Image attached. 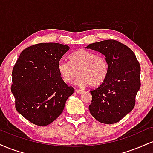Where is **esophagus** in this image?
Returning <instances> with one entry per match:
<instances>
[{
  "label": "esophagus",
  "instance_id": "1",
  "mask_svg": "<svg viewBox=\"0 0 153 153\" xmlns=\"http://www.w3.org/2000/svg\"><path fill=\"white\" fill-rule=\"evenodd\" d=\"M75 91H76V92L78 93V94H82V93L84 92L83 91L80 90V89H76V90H75Z\"/></svg>",
  "mask_w": 153,
  "mask_h": 153
}]
</instances>
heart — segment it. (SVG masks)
Here are the masks:
<instances>
[{
	"mask_svg": "<svg viewBox=\"0 0 153 153\" xmlns=\"http://www.w3.org/2000/svg\"><path fill=\"white\" fill-rule=\"evenodd\" d=\"M57 70L65 82L70 83L76 78L79 86L96 87L106 80L109 72L107 59L89 50H80L70 54L69 62L59 60Z\"/></svg>",
	"mask_w": 153,
	"mask_h": 153,
	"instance_id": "1",
	"label": "heart"
}]
</instances>
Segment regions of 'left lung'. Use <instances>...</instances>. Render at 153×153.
<instances>
[{"label":"left lung","instance_id":"1","mask_svg":"<svg viewBox=\"0 0 153 153\" xmlns=\"http://www.w3.org/2000/svg\"><path fill=\"white\" fill-rule=\"evenodd\" d=\"M105 56L109 72L104 82L91 91V114L103 124L119 122L134 108L140 88V65L133 51L118 41L108 39L85 47Z\"/></svg>","mask_w":153,"mask_h":153}]
</instances>
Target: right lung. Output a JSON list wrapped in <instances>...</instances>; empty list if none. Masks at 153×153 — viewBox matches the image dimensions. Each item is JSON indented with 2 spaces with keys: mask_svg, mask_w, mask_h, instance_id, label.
<instances>
[{
  "mask_svg": "<svg viewBox=\"0 0 153 153\" xmlns=\"http://www.w3.org/2000/svg\"><path fill=\"white\" fill-rule=\"evenodd\" d=\"M69 49L59 43L36 44L23 50L13 67L11 92L16 108L36 125L44 127L55 120L74 92L57 70Z\"/></svg>",
  "mask_w": 153,
  "mask_h": 153,
  "instance_id": "right-lung-1",
  "label": "right lung"
}]
</instances>
